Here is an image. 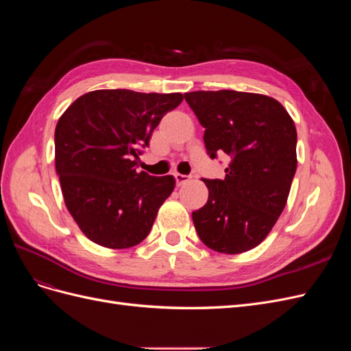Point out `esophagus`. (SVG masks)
Instances as JSON below:
<instances>
[{
    "mask_svg": "<svg viewBox=\"0 0 351 351\" xmlns=\"http://www.w3.org/2000/svg\"><path fill=\"white\" fill-rule=\"evenodd\" d=\"M174 177H176L177 186H183V184H186V183H189V182H190V177H189V176H184V174H178V173H176V174H174Z\"/></svg>",
    "mask_w": 351,
    "mask_h": 351,
    "instance_id": "esophagus-1",
    "label": "esophagus"
}]
</instances>
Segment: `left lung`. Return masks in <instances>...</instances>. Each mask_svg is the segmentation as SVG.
Segmentation results:
<instances>
[{
  "instance_id": "1",
  "label": "left lung",
  "mask_w": 351,
  "mask_h": 351,
  "mask_svg": "<svg viewBox=\"0 0 351 351\" xmlns=\"http://www.w3.org/2000/svg\"><path fill=\"white\" fill-rule=\"evenodd\" d=\"M186 102L205 127L208 155L231 158L224 180H204L205 206L192 212L197 236L227 254L261 244L278 221L297 168V132L282 105L261 93L197 90Z\"/></svg>"
}]
</instances>
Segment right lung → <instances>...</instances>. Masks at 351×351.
<instances>
[{
  "label": "right lung",
  "mask_w": 351,
  "mask_h": 351,
  "mask_svg": "<svg viewBox=\"0 0 351 351\" xmlns=\"http://www.w3.org/2000/svg\"><path fill=\"white\" fill-rule=\"evenodd\" d=\"M182 101V93L101 89L82 95L60 117L54 141L62 196L93 243L129 249L149 234L176 180L137 173V159Z\"/></svg>",
  "instance_id": "1"
}]
</instances>
